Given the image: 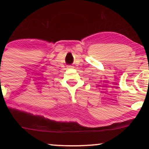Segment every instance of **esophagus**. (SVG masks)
Segmentation results:
<instances>
[{"label": "esophagus", "mask_w": 149, "mask_h": 149, "mask_svg": "<svg viewBox=\"0 0 149 149\" xmlns=\"http://www.w3.org/2000/svg\"><path fill=\"white\" fill-rule=\"evenodd\" d=\"M67 68H68V69H72V68H73V66H71V65H69V66H67Z\"/></svg>", "instance_id": "esophagus-1"}]
</instances>
